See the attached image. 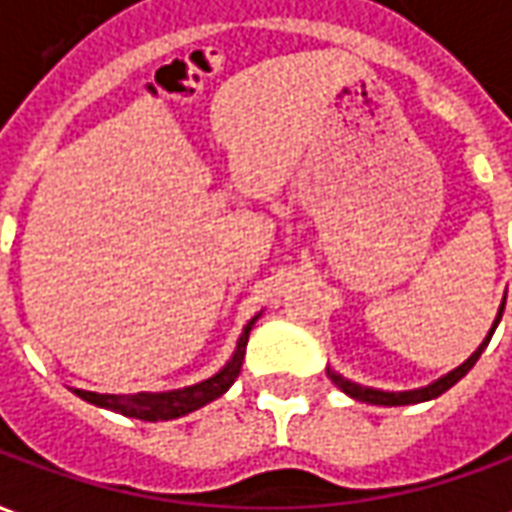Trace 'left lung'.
Here are the masks:
<instances>
[{
    "label": "left lung",
    "mask_w": 512,
    "mask_h": 512,
    "mask_svg": "<svg viewBox=\"0 0 512 512\" xmlns=\"http://www.w3.org/2000/svg\"><path fill=\"white\" fill-rule=\"evenodd\" d=\"M502 312H505V301H502V307H499V315H496V323L502 321ZM496 323L491 326V332H488V337H485V343L474 351L466 362H463L461 367H455L452 373H447L444 378H439L436 384L430 386H422V389H414V392H381V389H370V386H359L354 384V381H345L343 376H337V373H332L329 370V378H332L334 384L343 389L345 395L356 397V400H362V403H373V406H411V403H422V400H433V397L444 395L447 389H450L452 384H458L469 370L474 367V362L480 359V354L485 351V345L491 343V334H494Z\"/></svg>",
    "instance_id": "8db88e82"
}]
</instances>
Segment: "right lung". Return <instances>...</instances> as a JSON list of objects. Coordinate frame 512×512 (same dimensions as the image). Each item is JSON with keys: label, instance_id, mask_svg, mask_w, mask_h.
Here are the masks:
<instances>
[{"label": "right lung", "instance_id": "right-lung-1", "mask_svg": "<svg viewBox=\"0 0 512 512\" xmlns=\"http://www.w3.org/2000/svg\"><path fill=\"white\" fill-rule=\"evenodd\" d=\"M255 321L257 315L246 323L244 334L238 340V348H235L233 359L227 362V367L219 370L213 378H208V381H202V384L175 389V392H136V395H98V392L76 389V395L87 400V403H95V406L101 408H112V411H120L126 417L145 419V422H161V419H175L183 417V414H191V411H197L205 403L222 397L235 384V378L241 373V365H244L246 343H249V332H252Z\"/></svg>", "mask_w": 512, "mask_h": 512}]
</instances>
